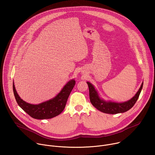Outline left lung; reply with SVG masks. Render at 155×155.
I'll return each mask as SVG.
<instances>
[{
	"instance_id": "8db88e82",
	"label": "left lung",
	"mask_w": 155,
	"mask_h": 155,
	"mask_svg": "<svg viewBox=\"0 0 155 155\" xmlns=\"http://www.w3.org/2000/svg\"><path fill=\"white\" fill-rule=\"evenodd\" d=\"M87 84L88 85V87H89L90 99L93 105L97 109L100 110L101 112L108 114H117L119 113H123L130 109L137 102L143 87L142 83L136 94L131 99L125 102L118 103L114 102H106L102 100L99 97L98 93L95 90L93 85L90 82H87Z\"/></svg>"
}]
</instances>
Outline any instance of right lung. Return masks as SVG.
I'll use <instances>...</instances> for the list:
<instances>
[{
	"label": "right lung",
	"instance_id": "add662e5",
	"mask_svg": "<svg viewBox=\"0 0 155 155\" xmlns=\"http://www.w3.org/2000/svg\"><path fill=\"white\" fill-rule=\"evenodd\" d=\"M75 84V81L74 80L69 81L55 97L38 105L31 104L21 99L15 90L14 83L13 90L18 104L25 112L33 118L44 120L55 117L63 111Z\"/></svg>",
	"mask_w": 155,
	"mask_h": 155
}]
</instances>
